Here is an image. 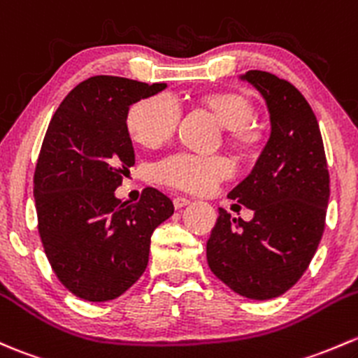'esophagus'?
Returning <instances> with one entry per match:
<instances>
[{
    "label": "esophagus",
    "mask_w": 358,
    "mask_h": 358,
    "mask_svg": "<svg viewBox=\"0 0 358 358\" xmlns=\"http://www.w3.org/2000/svg\"><path fill=\"white\" fill-rule=\"evenodd\" d=\"M173 204H175L176 209H182V208H185V206L190 204V199H187V197H175Z\"/></svg>",
    "instance_id": "obj_1"
}]
</instances>
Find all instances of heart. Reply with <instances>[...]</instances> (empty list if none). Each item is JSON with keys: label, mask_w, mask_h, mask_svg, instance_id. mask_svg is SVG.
I'll use <instances>...</instances> for the list:
<instances>
[{"label": "heart", "mask_w": 358, "mask_h": 358, "mask_svg": "<svg viewBox=\"0 0 358 358\" xmlns=\"http://www.w3.org/2000/svg\"><path fill=\"white\" fill-rule=\"evenodd\" d=\"M202 104L213 111L217 122L228 129L229 141L240 149H255L264 131L252 122L254 104L243 92H217L202 97ZM178 101L169 94H157L138 101L127 118L129 131L137 144L156 149L168 142L180 122ZM157 182L175 189L202 194L231 175V163L223 156H199L178 152L166 157L154 168Z\"/></svg>", "instance_id": "obj_1"}]
</instances>
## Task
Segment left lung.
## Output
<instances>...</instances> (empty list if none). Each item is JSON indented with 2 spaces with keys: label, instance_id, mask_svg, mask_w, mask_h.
Segmentation results:
<instances>
[{
  "label": "left lung",
  "instance_id": "8db88e82",
  "mask_svg": "<svg viewBox=\"0 0 358 358\" xmlns=\"http://www.w3.org/2000/svg\"><path fill=\"white\" fill-rule=\"evenodd\" d=\"M264 97L271 134L254 168L228 194L250 221L220 208L206 245L210 271L252 300L283 295L310 264L329 201V173L317 118L300 90L276 75H240Z\"/></svg>",
  "mask_w": 358,
  "mask_h": 358
}]
</instances>
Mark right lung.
<instances>
[{"label": "right lung", "instance_id": "obj_1", "mask_svg": "<svg viewBox=\"0 0 358 358\" xmlns=\"http://www.w3.org/2000/svg\"><path fill=\"white\" fill-rule=\"evenodd\" d=\"M164 89L90 77L48 127L34 175L39 235L52 271L78 299L108 302L125 293L148 268L152 231L175 210L150 187L135 206L115 195L135 164L130 106Z\"/></svg>", "mask_w": 358, "mask_h": 358}]
</instances>
